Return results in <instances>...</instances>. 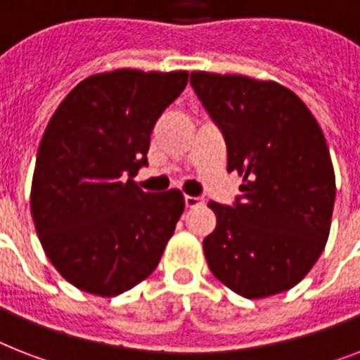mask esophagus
<instances>
[{
  "instance_id": "esophagus-1",
  "label": "esophagus",
  "mask_w": 360,
  "mask_h": 360,
  "mask_svg": "<svg viewBox=\"0 0 360 360\" xmlns=\"http://www.w3.org/2000/svg\"><path fill=\"white\" fill-rule=\"evenodd\" d=\"M185 205H186V209L198 207V205H203V200L202 198H196V196H185Z\"/></svg>"
}]
</instances>
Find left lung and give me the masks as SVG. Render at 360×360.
Listing matches in <instances>:
<instances>
[{"label": "left lung", "instance_id": "8db88e82", "mask_svg": "<svg viewBox=\"0 0 360 360\" xmlns=\"http://www.w3.org/2000/svg\"><path fill=\"white\" fill-rule=\"evenodd\" d=\"M191 84L243 175L233 205L209 202L217 228L203 239L211 273L246 299L291 290L318 262L336 183L329 147L307 104L276 82L191 72Z\"/></svg>", "mask_w": 360, "mask_h": 360}]
</instances>
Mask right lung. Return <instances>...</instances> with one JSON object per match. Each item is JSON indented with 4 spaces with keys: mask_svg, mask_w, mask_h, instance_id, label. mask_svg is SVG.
<instances>
[{
    "mask_svg": "<svg viewBox=\"0 0 360 360\" xmlns=\"http://www.w3.org/2000/svg\"><path fill=\"white\" fill-rule=\"evenodd\" d=\"M188 72L120 69L80 82L37 153L31 217L48 259L78 290L115 297L157 269L185 200L143 192L151 132Z\"/></svg>",
    "mask_w": 360,
    "mask_h": 360,
    "instance_id": "obj_1",
    "label": "right lung"
}]
</instances>
